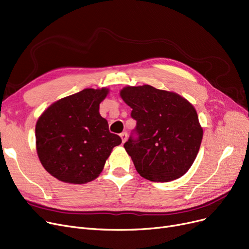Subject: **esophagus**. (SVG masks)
<instances>
[{
    "mask_svg": "<svg viewBox=\"0 0 249 249\" xmlns=\"http://www.w3.org/2000/svg\"><path fill=\"white\" fill-rule=\"evenodd\" d=\"M120 137H121V139H122V142L124 143L126 140H127V133L126 132H123V133H121L120 134Z\"/></svg>",
    "mask_w": 249,
    "mask_h": 249,
    "instance_id": "obj_1",
    "label": "esophagus"
}]
</instances>
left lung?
<instances>
[{
	"label": "left lung",
	"mask_w": 249,
	"mask_h": 249,
	"mask_svg": "<svg viewBox=\"0 0 249 249\" xmlns=\"http://www.w3.org/2000/svg\"><path fill=\"white\" fill-rule=\"evenodd\" d=\"M120 96L137 122L138 138L130 137L124 147L138 174L153 182L182 177L196 160L203 136L196 107L176 92L148 84L125 86Z\"/></svg>",
	"instance_id": "8db88e82"
}]
</instances>
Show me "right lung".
Here are the masks:
<instances>
[{
	"mask_svg": "<svg viewBox=\"0 0 249 249\" xmlns=\"http://www.w3.org/2000/svg\"><path fill=\"white\" fill-rule=\"evenodd\" d=\"M109 91L85 89L53 103L39 116L36 153L53 177L71 184L89 183L100 176L113 148L121 144L100 114Z\"/></svg>",
	"mask_w": 249,
	"mask_h": 249,
	"instance_id": "1",
	"label": "right lung"
}]
</instances>
